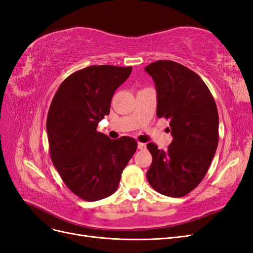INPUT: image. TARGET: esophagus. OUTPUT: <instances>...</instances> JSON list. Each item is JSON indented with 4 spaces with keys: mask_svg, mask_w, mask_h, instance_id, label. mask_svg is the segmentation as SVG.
<instances>
[{
    "mask_svg": "<svg viewBox=\"0 0 253 253\" xmlns=\"http://www.w3.org/2000/svg\"><path fill=\"white\" fill-rule=\"evenodd\" d=\"M138 149L139 150H145V149H147V144L143 143V142H138Z\"/></svg>",
    "mask_w": 253,
    "mask_h": 253,
    "instance_id": "esophagus-1",
    "label": "esophagus"
}]
</instances>
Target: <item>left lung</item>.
<instances>
[{
    "label": "left lung",
    "instance_id": "obj_1",
    "mask_svg": "<svg viewBox=\"0 0 253 253\" xmlns=\"http://www.w3.org/2000/svg\"><path fill=\"white\" fill-rule=\"evenodd\" d=\"M154 80L157 117L170 120L167 150L148 143L152 164L147 178L160 194L182 197L200 185L218 144V113L203 79L177 62L159 60L144 68Z\"/></svg>",
    "mask_w": 253,
    "mask_h": 253
}]
</instances>
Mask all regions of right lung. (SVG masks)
<instances>
[{"label": "right lung", "mask_w": 253, "mask_h": 253, "mask_svg": "<svg viewBox=\"0 0 253 253\" xmlns=\"http://www.w3.org/2000/svg\"><path fill=\"white\" fill-rule=\"evenodd\" d=\"M131 72V66L85 67L68 76L51 100L46 120L51 162L66 187L83 201L112 195L136 152L132 137L113 140L97 131L110 114L114 91Z\"/></svg>", "instance_id": "1"}]
</instances>
